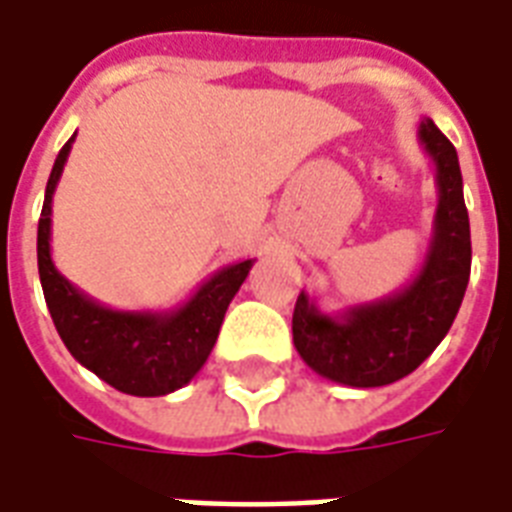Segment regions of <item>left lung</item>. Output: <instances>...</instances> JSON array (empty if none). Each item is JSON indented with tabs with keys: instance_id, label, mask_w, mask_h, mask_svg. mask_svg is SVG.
I'll list each match as a JSON object with an SVG mask.
<instances>
[{
	"instance_id": "8db88e82",
	"label": "left lung",
	"mask_w": 512,
	"mask_h": 512,
	"mask_svg": "<svg viewBox=\"0 0 512 512\" xmlns=\"http://www.w3.org/2000/svg\"><path fill=\"white\" fill-rule=\"evenodd\" d=\"M418 141L435 163L438 207L413 282L338 316L318 310L305 291L293 307L296 352L316 374L349 388H380L416 371L446 338L466 293L471 230L457 152L432 119L418 124Z\"/></svg>"
}]
</instances>
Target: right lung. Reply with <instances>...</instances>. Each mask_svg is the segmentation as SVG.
<instances>
[{"label":"right lung","mask_w":512,"mask_h":512,"mask_svg":"<svg viewBox=\"0 0 512 512\" xmlns=\"http://www.w3.org/2000/svg\"><path fill=\"white\" fill-rule=\"evenodd\" d=\"M74 138L60 149L38 219V274L57 335L71 357L99 380L130 396H166L194 380L216 346L232 296L244 285L255 260L219 268L194 296L169 313L113 310L74 288L52 263V196L69 160Z\"/></svg>","instance_id":"add662e5"}]
</instances>
